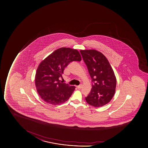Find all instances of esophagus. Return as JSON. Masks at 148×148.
Segmentation results:
<instances>
[{"instance_id":"esophagus-1","label":"esophagus","mask_w":148,"mask_h":148,"mask_svg":"<svg viewBox=\"0 0 148 148\" xmlns=\"http://www.w3.org/2000/svg\"><path fill=\"white\" fill-rule=\"evenodd\" d=\"M77 88H79V89H80V88H82V85H80L79 86H77Z\"/></svg>"}]
</instances>
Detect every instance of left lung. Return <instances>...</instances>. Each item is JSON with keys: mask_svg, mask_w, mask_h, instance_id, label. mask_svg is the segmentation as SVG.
<instances>
[{"mask_svg": "<svg viewBox=\"0 0 148 148\" xmlns=\"http://www.w3.org/2000/svg\"><path fill=\"white\" fill-rule=\"evenodd\" d=\"M92 82L90 93L85 97L88 104L99 107L109 103L115 94L116 80L108 60L97 50L80 51Z\"/></svg>", "mask_w": 148, "mask_h": 148, "instance_id": "1", "label": "left lung"}]
</instances>
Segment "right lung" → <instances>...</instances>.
Segmentation results:
<instances>
[{"instance_id":"obj_1","label":"right lung","mask_w":148,"mask_h":148,"mask_svg":"<svg viewBox=\"0 0 148 148\" xmlns=\"http://www.w3.org/2000/svg\"><path fill=\"white\" fill-rule=\"evenodd\" d=\"M81 60L77 50L61 48L56 50L40 63L35 75V86L42 99L50 104L64 103L71 96L75 86L59 80L70 62Z\"/></svg>"}]
</instances>
